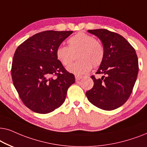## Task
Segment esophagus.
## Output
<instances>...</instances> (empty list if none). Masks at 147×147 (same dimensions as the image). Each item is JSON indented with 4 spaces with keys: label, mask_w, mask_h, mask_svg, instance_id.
<instances>
[{
    "label": "esophagus",
    "mask_w": 147,
    "mask_h": 147,
    "mask_svg": "<svg viewBox=\"0 0 147 147\" xmlns=\"http://www.w3.org/2000/svg\"><path fill=\"white\" fill-rule=\"evenodd\" d=\"M83 77H81V76H75V79H76V81H79L81 80Z\"/></svg>",
    "instance_id": "obj_1"
}]
</instances>
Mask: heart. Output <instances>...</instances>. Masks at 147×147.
Wrapping results in <instances>:
<instances>
[{"label":"heart","instance_id":"1","mask_svg":"<svg viewBox=\"0 0 147 147\" xmlns=\"http://www.w3.org/2000/svg\"><path fill=\"white\" fill-rule=\"evenodd\" d=\"M68 46L60 45L56 49L57 59L64 66H68L74 59V52L79 50V60L67 67L68 72L76 75L87 73L94 66L100 65L104 58V49L99 41L84 32H79L68 40Z\"/></svg>","mask_w":147,"mask_h":147}]
</instances>
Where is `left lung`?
<instances>
[{
	"label": "left lung",
	"mask_w": 147,
	"mask_h": 147,
	"mask_svg": "<svg viewBox=\"0 0 147 147\" xmlns=\"http://www.w3.org/2000/svg\"><path fill=\"white\" fill-rule=\"evenodd\" d=\"M102 43L104 58L97 74L91 76L93 87L86 92L90 102L99 108L111 111L124 104L132 93L138 72L136 51L124 37L107 29L88 30Z\"/></svg>",
	"instance_id": "8db88e82"
}]
</instances>
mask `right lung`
Listing matches in <instances>:
<instances>
[{
    "label": "right lung",
    "mask_w": 147,
    "mask_h": 147,
    "mask_svg": "<svg viewBox=\"0 0 147 147\" xmlns=\"http://www.w3.org/2000/svg\"><path fill=\"white\" fill-rule=\"evenodd\" d=\"M72 31H45L18 46L13 58L11 75L23 103L38 113H48L64 102L75 75L57 59L56 49Z\"/></svg>",
    "instance_id": "obj_1"
}]
</instances>
